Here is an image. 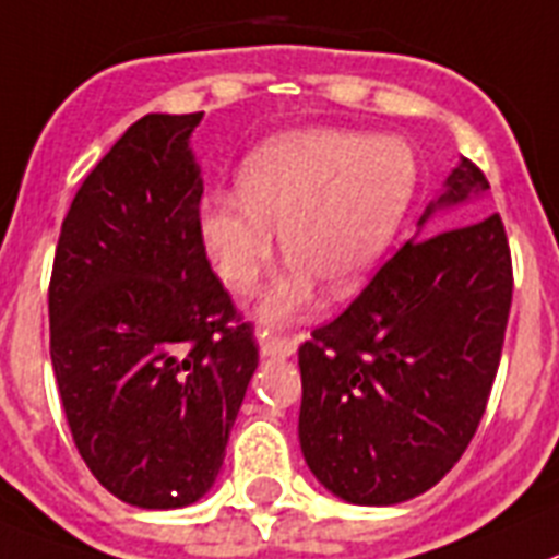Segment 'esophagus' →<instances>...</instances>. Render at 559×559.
<instances>
[{
    "instance_id": "34e87169",
    "label": "esophagus",
    "mask_w": 559,
    "mask_h": 559,
    "mask_svg": "<svg viewBox=\"0 0 559 559\" xmlns=\"http://www.w3.org/2000/svg\"><path fill=\"white\" fill-rule=\"evenodd\" d=\"M259 346L264 357H273V360H286V357H293L295 354V343L293 337H278L273 332H259Z\"/></svg>"
}]
</instances>
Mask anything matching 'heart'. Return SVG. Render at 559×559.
<instances>
[{
    "instance_id": "obj_1",
    "label": "heart",
    "mask_w": 559,
    "mask_h": 559,
    "mask_svg": "<svg viewBox=\"0 0 559 559\" xmlns=\"http://www.w3.org/2000/svg\"><path fill=\"white\" fill-rule=\"evenodd\" d=\"M239 193L211 191L199 233L233 293H250L273 264L275 233L289 259L261 295L264 323H289L318 300L352 293L394 239L416 188L414 148L391 134L298 129L259 145L239 168Z\"/></svg>"
}]
</instances>
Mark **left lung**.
<instances>
[{
    "instance_id": "left-lung-1",
    "label": "left lung",
    "mask_w": 559,
    "mask_h": 559,
    "mask_svg": "<svg viewBox=\"0 0 559 559\" xmlns=\"http://www.w3.org/2000/svg\"><path fill=\"white\" fill-rule=\"evenodd\" d=\"M487 191V177L461 157L414 239L300 346V453L343 501H411L453 469L475 436L512 307L503 222L498 213L477 219ZM448 210L454 216L441 226L455 228L429 225Z\"/></svg>"
}]
</instances>
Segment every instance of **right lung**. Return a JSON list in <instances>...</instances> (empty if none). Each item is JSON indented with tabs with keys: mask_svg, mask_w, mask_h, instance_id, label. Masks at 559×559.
I'll use <instances>...</instances> for the list:
<instances>
[{
	"mask_svg": "<svg viewBox=\"0 0 559 559\" xmlns=\"http://www.w3.org/2000/svg\"><path fill=\"white\" fill-rule=\"evenodd\" d=\"M193 115H145L78 188L50 278V357L92 475L140 509L213 487L255 366L199 233Z\"/></svg>",
	"mask_w": 559,
	"mask_h": 559,
	"instance_id": "1",
	"label": "right lung"
}]
</instances>
